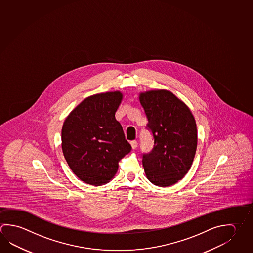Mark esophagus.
Returning a JSON list of instances; mask_svg holds the SVG:
<instances>
[{"label": "esophagus", "mask_w": 253, "mask_h": 253, "mask_svg": "<svg viewBox=\"0 0 253 253\" xmlns=\"http://www.w3.org/2000/svg\"><path fill=\"white\" fill-rule=\"evenodd\" d=\"M130 145L132 146L133 149H136L137 146V140H132V141L130 142Z\"/></svg>", "instance_id": "esophagus-1"}]
</instances>
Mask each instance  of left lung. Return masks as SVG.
Returning <instances> with one entry per match:
<instances>
[{"instance_id":"8db88e82","label":"left lung","mask_w":253,"mask_h":253,"mask_svg":"<svg viewBox=\"0 0 253 253\" xmlns=\"http://www.w3.org/2000/svg\"><path fill=\"white\" fill-rule=\"evenodd\" d=\"M139 101L148 121L146 128L154 138L152 150L142 154L146 177L155 186H171L185 177L195 157V118L168 90L141 93Z\"/></svg>"}]
</instances>
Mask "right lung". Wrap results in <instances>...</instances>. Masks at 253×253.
<instances>
[{"label":"right lung","instance_id":"right-lung-1","mask_svg":"<svg viewBox=\"0 0 253 253\" xmlns=\"http://www.w3.org/2000/svg\"><path fill=\"white\" fill-rule=\"evenodd\" d=\"M119 91L85 98L70 113L62 128V150L67 164L81 180L101 186L116 175L119 162L131 150L116 112Z\"/></svg>","mask_w":253,"mask_h":253}]
</instances>
